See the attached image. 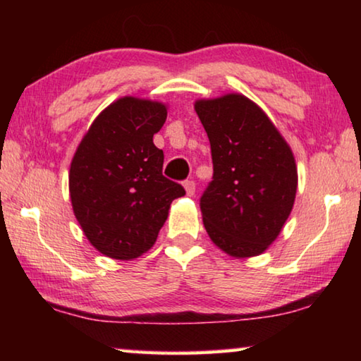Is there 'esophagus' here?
<instances>
[{
	"label": "esophagus",
	"mask_w": 361,
	"mask_h": 361,
	"mask_svg": "<svg viewBox=\"0 0 361 361\" xmlns=\"http://www.w3.org/2000/svg\"><path fill=\"white\" fill-rule=\"evenodd\" d=\"M185 189H186V194L188 195H194V192H195V183L192 180L185 181Z\"/></svg>",
	"instance_id": "obj_1"
}]
</instances>
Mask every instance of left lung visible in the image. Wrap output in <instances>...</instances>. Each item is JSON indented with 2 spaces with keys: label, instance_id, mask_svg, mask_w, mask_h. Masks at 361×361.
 I'll return each mask as SVG.
<instances>
[{
  "label": "left lung",
  "instance_id": "8db88e82",
  "mask_svg": "<svg viewBox=\"0 0 361 361\" xmlns=\"http://www.w3.org/2000/svg\"><path fill=\"white\" fill-rule=\"evenodd\" d=\"M210 140L213 180L200 197L210 239L234 258L266 252L288 219L298 188L291 148L247 97L197 100Z\"/></svg>",
  "mask_w": 361,
  "mask_h": 361
}]
</instances>
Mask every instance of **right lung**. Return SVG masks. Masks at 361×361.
I'll return each mask as SVG.
<instances>
[{"mask_svg":"<svg viewBox=\"0 0 361 361\" xmlns=\"http://www.w3.org/2000/svg\"><path fill=\"white\" fill-rule=\"evenodd\" d=\"M166 119L164 103L122 97L97 116L73 157V212L108 258L129 261L148 252L170 204L186 194L162 175L164 152L152 143Z\"/></svg>","mask_w":361,"mask_h":361,"instance_id":"1","label":"right lung"}]
</instances>
